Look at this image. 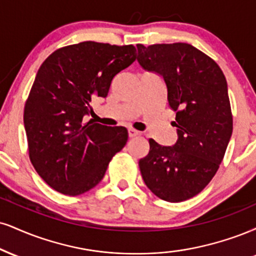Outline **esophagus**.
Listing matches in <instances>:
<instances>
[{
  "label": "esophagus",
  "mask_w": 256,
  "mask_h": 256,
  "mask_svg": "<svg viewBox=\"0 0 256 256\" xmlns=\"http://www.w3.org/2000/svg\"><path fill=\"white\" fill-rule=\"evenodd\" d=\"M128 137H136L140 134V132H138L137 130H134V128H128Z\"/></svg>",
  "instance_id": "1"
}]
</instances>
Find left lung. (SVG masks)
Returning <instances> with one entry per match:
<instances>
[{"mask_svg": "<svg viewBox=\"0 0 256 256\" xmlns=\"http://www.w3.org/2000/svg\"><path fill=\"white\" fill-rule=\"evenodd\" d=\"M137 50L140 66L166 83L178 134L172 146L149 140V154L138 162L142 178L158 198L184 202L212 180L232 138L226 76L216 62L184 42L138 44Z\"/></svg>", "mask_w": 256, "mask_h": 256, "instance_id": "obj_1", "label": "left lung"}]
</instances>
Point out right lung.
I'll return each instance as SVG.
<instances>
[{
  "label": "right lung",
  "instance_id": "add662e5",
  "mask_svg": "<svg viewBox=\"0 0 256 256\" xmlns=\"http://www.w3.org/2000/svg\"><path fill=\"white\" fill-rule=\"evenodd\" d=\"M134 45L83 42L51 54L36 72L24 104L30 158L48 186L66 196L87 192L128 142L122 126L108 128L89 116L94 96L106 98L116 74L136 60Z\"/></svg>",
  "mask_w": 256,
  "mask_h": 256
}]
</instances>
